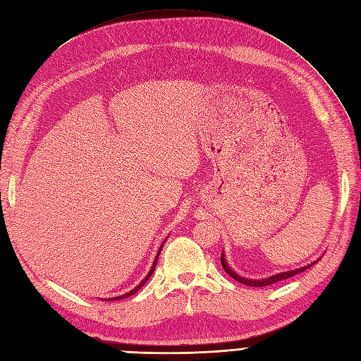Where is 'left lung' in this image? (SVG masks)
<instances>
[{
    "mask_svg": "<svg viewBox=\"0 0 361 361\" xmlns=\"http://www.w3.org/2000/svg\"><path fill=\"white\" fill-rule=\"evenodd\" d=\"M220 262H221V267L225 269V271L229 274L231 278L236 279L238 282H241V283H244V285H248V286H267V285H271V283H274V282H279V281L288 279V278H290V276H295V274H298V273H301V271L307 270L308 267L313 266V264L316 263V262H314V263L308 264V266H304V267H301V269H295V270H289V271L278 273V274H273V276H270V278L255 281V279H245V278H243V276H239L238 273H235V271L228 266V263H226V260H225V254H221V257H220Z\"/></svg>",
    "mask_w": 361,
    "mask_h": 361,
    "instance_id": "left-lung-1",
    "label": "left lung"
}]
</instances>
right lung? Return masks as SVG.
<instances>
[{
	"instance_id": "right-lung-1",
	"label": "right lung",
	"mask_w": 361,
	"mask_h": 361,
	"mask_svg": "<svg viewBox=\"0 0 361 361\" xmlns=\"http://www.w3.org/2000/svg\"><path fill=\"white\" fill-rule=\"evenodd\" d=\"M163 245H164V243H163ZM163 245H160V248H159V252H157V255H156V260H154V263H152V266H151V270L148 271V274L145 276V279H142V282L136 286V288H133L132 290H129L128 294H123V295H120V297H114V298H107L106 301H116V300H123V298H128V297H130V295H133L136 290H140L144 285H145V282L149 279V276L152 274V271H154V269H156V264H157V260H159V255H160V252H161V248H163Z\"/></svg>"
}]
</instances>
